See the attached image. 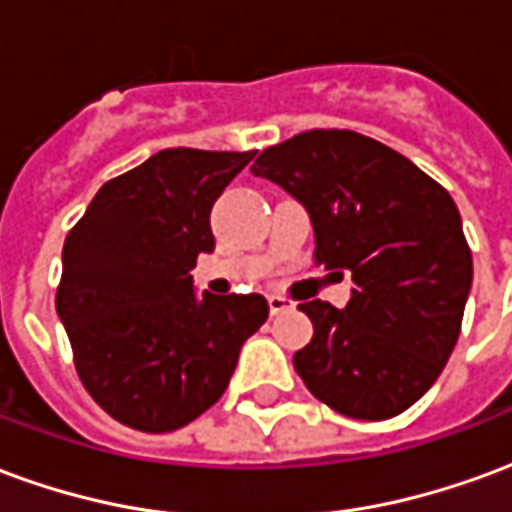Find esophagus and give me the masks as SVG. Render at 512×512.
I'll use <instances>...</instances> for the list:
<instances>
[{
	"label": "esophagus",
	"mask_w": 512,
	"mask_h": 512,
	"mask_svg": "<svg viewBox=\"0 0 512 512\" xmlns=\"http://www.w3.org/2000/svg\"><path fill=\"white\" fill-rule=\"evenodd\" d=\"M268 307H271V315H279V312L293 310V301L285 299V296H277V293H271V296H268Z\"/></svg>",
	"instance_id": "1"
}]
</instances>
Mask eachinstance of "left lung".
<instances>
[{
	"instance_id": "left-lung-1",
	"label": "left lung",
	"mask_w": 512,
	"mask_h": 512,
	"mask_svg": "<svg viewBox=\"0 0 512 512\" xmlns=\"http://www.w3.org/2000/svg\"><path fill=\"white\" fill-rule=\"evenodd\" d=\"M304 205L315 260L351 274L343 310L304 301L310 345L293 367L312 395L354 419H389L428 392L458 343L472 290L461 213L439 183L354 131H304L252 164Z\"/></svg>"
}]
</instances>
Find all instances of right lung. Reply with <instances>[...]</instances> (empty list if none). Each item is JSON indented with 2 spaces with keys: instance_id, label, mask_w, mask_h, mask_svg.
<instances>
[{
  "instance_id": "1",
  "label": "right lung",
  "mask_w": 512,
  "mask_h": 512,
  "mask_svg": "<svg viewBox=\"0 0 512 512\" xmlns=\"http://www.w3.org/2000/svg\"><path fill=\"white\" fill-rule=\"evenodd\" d=\"M255 153L169 147L104 183L62 246L57 315L84 389L109 417L169 433L224 395L266 323L260 293H197L211 208Z\"/></svg>"
}]
</instances>
